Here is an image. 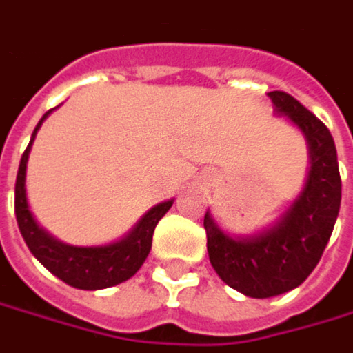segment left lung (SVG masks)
<instances>
[{"label":"left lung","instance_id":"left-lung-1","mask_svg":"<svg viewBox=\"0 0 353 353\" xmlns=\"http://www.w3.org/2000/svg\"><path fill=\"white\" fill-rule=\"evenodd\" d=\"M274 112L300 130L310 168L300 196L272 225L252 234H230L205 212L210 261L221 280L248 298H274L298 288L318 265L334 232L342 201L336 143L330 130L298 99L270 92Z\"/></svg>","mask_w":353,"mask_h":353}]
</instances>
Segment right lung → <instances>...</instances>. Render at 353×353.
Here are the masks:
<instances>
[{
	"mask_svg": "<svg viewBox=\"0 0 353 353\" xmlns=\"http://www.w3.org/2000/svg\"><path fill=\"white\" fill-rule=\"evenodd\" d=\"M52 112L53 110H50L35 125L32 141L19 161L17 179H15V218H17L19 232L26 239L30 252L39 259V263H43L55 278L65 281L68 285L77 288V290L112 288L121 281L130 280L143 265V261L152 250V238H154L157 221L168 214V210L174 205V199L154 205L150 212H145L139 218V221L123 238L103 243V245H72V243L53 238L48 230H43L35 221L30 203H28V194H26V172H28L32 143L37 135V130L41 128V123Z\"/></svg>",
	"mask_w": 353,
	"mask_h": 353,
	"instance_id": "obj_1",
	"label": "right lung"
}]
</instances>
